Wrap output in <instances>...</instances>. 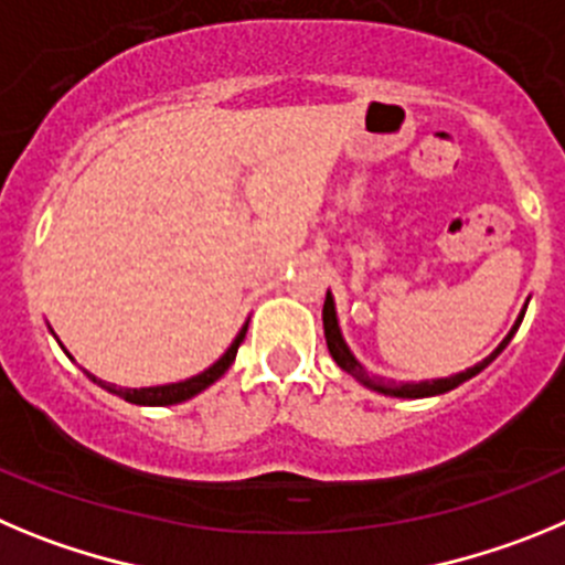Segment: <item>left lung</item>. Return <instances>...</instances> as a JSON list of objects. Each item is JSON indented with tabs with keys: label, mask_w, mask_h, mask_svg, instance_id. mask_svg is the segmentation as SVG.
I'll return each mask as SVG.
<instances>
[{
	"label": "left lung",
	"mask_w": 565,
	"mask_h": 565,
	"mask_svg": "<svg viewBox=\"0 0 565 565\" xmlns=\"http://www.w3.org/2000/svg\"><path fill=\"white\" fill-rule=\"evenodd\" d=\"M526 312V309H523ZM523 312L521 318L515 320V327L510 329V334H507L504 340H501V345H498L495 352L490 354V358H484L481 363H476L472 369L461 371V374H454V377H441V380H425V383H391V380H383V377H374V374H369V371L363 369V365L354 360V354L349 352V345H345L343 334H340V327H338V315H334V301L332 295L327 292V301H323V334H327V345H329V354H332L334 363L340 365V369L345 371V374H352L354 380H360V383L371 385L374 391H383V394H394V396H411V399H416V396H434V394H445V391L456 388V385H461L465 380H470L472 374H479L481 369H487V365L492 363V360L498 358V354L504 352L507 343L512 340V334L518 332V327H521L523 320Z\"/></svg>",
	"instance_id": "1"
}]
</instances>
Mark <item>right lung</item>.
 Listing matches in <instances>:
<instances>
[{
    "mask_svg": "<svg viewBox=\"0 0 565 565\" xmlns=\"http://www.w3.org/2000/svg\"><path fill=\"white\" fill-rule=\"evenodd\" d=\"M245 332H247V327L236 334V340L231 343V349H227V352L222 354V358L216 360L211 369L202 371V374H196V377H191V380H182V383L154 385V388H120V385H109V383H104V380L93 377V374H89V377H93L98 385H104L106 391H111V394H118L120 399H126V403H135V405H177V403H185V399L196 396L200 391H205L211 383H216V380H220L222 374L231 369V363L236 360L238 345H242V340H245Z\"/></svg>",
    "mask_w": 565,
    "mask_h": 565,
    "instance_id": "add662e5",
    "label": "right lung"
}]
</instances>
